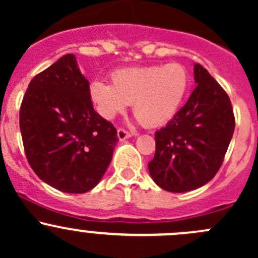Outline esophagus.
I'll list each match as a JSON object with an SVG mask.
<instances>
[{"mask_svg":"<svg viewBox=\"0 0 258 258\" xmlns=\"http://www.w3.org/2000/svg\"><path fill=\"white\" fill-rule=\"evenodd\" d=\"M117 137H118L119 141H124V140L132 137V134H130V132H127L126 130L123 128H118L117 130Z\"/></svg>","mask_w":258,"mask_h":258,"instance_id":"1","label":"esophagus"}]
</instances>
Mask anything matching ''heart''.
<instances>
[{
	"instance_id": "obj_1",
	"label": "heart",
	"mask_w": 258,
	"mask_h": 258,
	"mask_svg": "<svg viewBox=\"0 0 258 258\" xmlns=\"http://www.w3.org/2000/svg\"><path fill=\"white\" fill-rule=\"evenodd\" d=\"M111 80L112 85L91 82L90 97L97 112L112 119L132 103L136 117L150 127L165 124L177 113L189 85L188 71L181 63L121 69Z\"/></svg>"
}]
</instances>
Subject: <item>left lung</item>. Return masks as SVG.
I'll list each match as a JSON object with an SVG mask.
<instances>
[{"label": "left lung", "instance_id": "1", "mask_svg": "<svg viewBox=\"0 0 258 258\" xmlns=\"http://www.w3.org/2000/svg\"><path fill=\"white\" fill-rule=\"evenodd\" d=\"M194 76L197 86L186 105L155 134V157L148 163L155 183L176 194L215 177L235 131L227 93L201 64H195Z\"/></svg>", "mask_w": 258, "mask_h": 258}]
</instances>
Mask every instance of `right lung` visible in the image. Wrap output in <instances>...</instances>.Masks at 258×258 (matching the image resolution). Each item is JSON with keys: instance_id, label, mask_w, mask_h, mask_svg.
<instances>
[{"instance_id": "obj_1", "label": "right lung", "mask_w": 258, "mask_h": 258, "mask_svg": "<svg viewBox=\"0 0 258 258\" xmlns=\"http://www.w3.org/2000/svg\"><path fill=\"white\" fill-rule=\"evenodd\" d=\"M20 130L36 175L67 194L97 186L118 142L112 123L93 108L90 82L72 53L31 81L21 105Z\"/></svg>"}]
</instances>
